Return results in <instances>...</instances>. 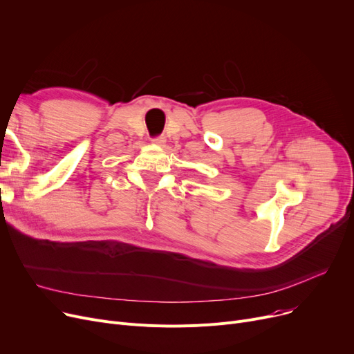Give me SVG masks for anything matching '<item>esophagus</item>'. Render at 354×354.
<instances>
[{
    "mask_svg": "<svg viewBox=\"0 0 354 354\" xmlns=\"http://www.w3.org/2000/svg\"><path fill=\"white\" fill-rule=\"evenodd\" d=\"M152 142L153 143H156V145H165V142H166V139H165V136H156V138H153L152 139Z\"/></svg>",
    "mask_w": 354,
    "mask_h": 354,
    "instance_id": "esophagus-1",
    "label": "esophagus"
}]
</instances>
